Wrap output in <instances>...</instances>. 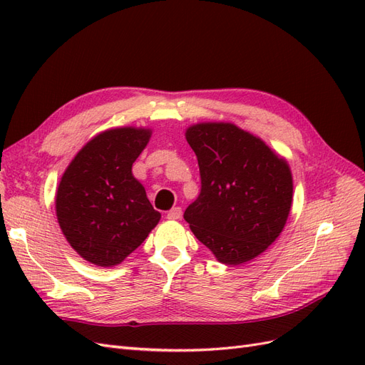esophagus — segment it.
<instances>
[{"label":"esophagus","instance_id":"obj_1","mask_svg":"<svg viewBox=\"0 0 365 365\" xmlns=\"http://www.w3.org/2000/svg\"><path fill=\"white\" fill-rule=\"evenodd\" d=\"M181 216H182L181 207H175L170 210V212H168V219H172V220H178L181 219Z\"/></svg>","mask_w":365,"mask_h":365}]
</instances>
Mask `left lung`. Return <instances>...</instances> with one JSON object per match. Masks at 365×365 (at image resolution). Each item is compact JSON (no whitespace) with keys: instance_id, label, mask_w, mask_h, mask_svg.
Masks as SVG:
<instances>
[{"instance_id":"obj_1","label":"left lung","mask_w":365,"mask_h":365,"mask_svg":"<svg viewBox=\"0 0 365 365\" xmlns=\"http://www.w3.org/2000/svg\"><path fill=\"white\" fill-rule=\"evenodd\" d=\"M185 140L201 173V193L184 212L193 235L220 263L256 259L280 236L291 212L288 161L227 121L192 125Z\"/></svg>"}]
</instances>
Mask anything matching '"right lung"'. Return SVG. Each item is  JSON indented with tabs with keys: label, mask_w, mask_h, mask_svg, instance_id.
Returning a JSON list of instances; mask_svg holds the SVG:
<instances>
[{
	"label": "right lung",
	"mask_w": 365,
	"mask_h": 365,
	"mask_svg": "<svg viewBox=\"0 0 365 365\" xmlns=\"http://www.w3.org/2000/svg\"><path fill=\"white\" fill-rule=\"evenodd\" d=\"M152 135L149 128L106 129L76 153L56 190V216L65 239L82 259L115 267L160 222L132 164Z\"/></svg>",
	"instance_id": "add662e5"
}]
</instances>
